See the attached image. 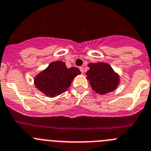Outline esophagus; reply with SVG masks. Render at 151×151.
Returning a JSON list of instances; mask_svg holds the SVG:
<instances>
[{
    "instance_id": "esophagus-1",
    "label": "esophagus",
    "mask_w": 151,
    "mask_h": 151,
    "mask_svg": "<svg viewBox=\"0 0 151 151\" xmlns=\"http://www.w3.org/2000/svg\"><path fill=\"white\" fill-rule=\"evenodd\" d=\"M80 70H81V72L83 74V71H84L83 68V67H80Z\"/></svg>"
}]
</instances>
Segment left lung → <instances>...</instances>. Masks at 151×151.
Segmentation results:
<instances>
[{
    "mask_svg": "<svg viewBox=\"0 0 151 151\" xmlns=\"http://www.w3.org/2000/svg\"><path fill=\"white\" fill-rule=\"evenodd\" d=\"M86 74L90 81L92 89L104 95L114 90L119 84V77L107 63H89Z\"/></svg>",
    "mask_w": 151,
    "mask_h": 151,
    "instance_id": "1",
    "label": "left lung"
}]
</instances>
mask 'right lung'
Returning <instances> with one entry per match:
<instances>
[{"mask_svg":"<svg viewBox=\"0 0 151 151\" xmlns=\"http://www.w3.org/2000/svg\"><path fill=\"white\" fill-rule=\"evenodd\" d=\"M81 74L77 68H68L65 62L57 61L50 63L47 68L35 77L36 87L50 97H55L65 92L73 79Z\"/></svg>","mask_w":151,"mask_h":151,"instance_id":"right-lung-1","label":"right lung"}]
</instances>
